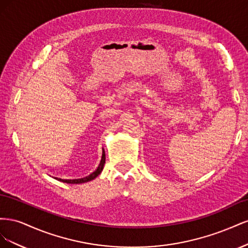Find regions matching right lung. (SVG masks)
I'll use <instances>...</instances> for the list:
<instances>
[{
    "label": "right lung",
    "instance_id": "obj_1",
    "mask_svg": "<svg viewBox=\"0 0 248 248\" xmlns=\"http://www.w3.org/2000/svg\"><path fill=\"white\" fill-rule=\"evenodd\" d=\"M104 163H106V153H104V150L102 151V157H101V160H100V163L98 168H97L92 174H90L89 176L85 177V178H80V179H60V178H55L57 179L58 181H61V182H64V183H68V184H80V183H86V182H89L91 181V180L95 179L97 176L100 175V172L102 171L103 170V167H104Z\"/></svg>",
    "mask_w": 248,
    "mask_h": 248
}]
</instances>
